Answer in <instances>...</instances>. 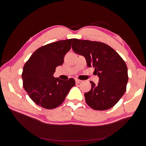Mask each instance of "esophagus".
<instances>
[{
  "mask_svg": "<svg viewBox=\"0 0 146 146\" xmlns=\"http://www.w3.org/2000/svg\"><path fill=\"white\" fill-rule=\"evenodd\" d=\"M75 81H76V83H81V82H82L81 80H79V79H75Z\"/></svg>",
  "mask_w": 146,
  "mask_h": 146,
  "instance_id": "1",
  "label": "esophagus"
}]
</instances>
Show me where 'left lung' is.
I'll list each match as a JSON object with an SVG mask.
<instances>
[{
	"instance_id": "1",
	"label": "left lung",
	"mask_w": 146,
	"mask_h": 146,
	"mask_svg": "<svg viewBox=\"0 0 146 146\" xmlns=\"http://www.w3.org/2000/svg\"><path fill=\"white\" fill-rule=\"evenodd\" d=\"M72 49L85 57L87 66L95 68L99 78L96 84L90 81L91 89L85 94L86 104L95 110H107L115 105L124 94L128 80L124 60L110 46L89 40L73 38Z\"/></svg>"
}]
</instances>
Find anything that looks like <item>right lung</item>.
<instances>
[{"label":"right lung","mask_w":146,"mask_h":146,"mask_svg":"<svg viewBox=\"0 0 146 146\" xmlns=\"http://www.w3.org/2000/svg\"><path fill=\"white\" fill-rule=\"evenodd\" d=\"M73 39L58 41L38 48L25 64L22 74L23 86L30 98L45 109L56 108L62 104L75 85L73 78L61 80L53 76L62 65Z\"/></svg>","instance_id":"add662e5"}]
</instances>
